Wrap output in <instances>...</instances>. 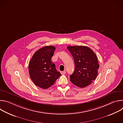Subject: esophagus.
<instances>
[{
  "label": "esophagus",
  "instance_id": "obj_1",
  "mask_svg": "<svg viewBox=\"0 0 123 123\" xmlns=\"http://www.w3.org/2000/svg\"><path fill=\"white\" fill-rule=\"evenodd\" d=\"M60 73H61V74H66V71H62V72H61Z\"/></svg>",
  "mask_w": 123,
  "mask_h": 123
}]
</instances>
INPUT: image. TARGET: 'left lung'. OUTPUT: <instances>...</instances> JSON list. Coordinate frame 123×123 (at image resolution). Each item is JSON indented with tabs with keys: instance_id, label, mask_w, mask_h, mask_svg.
<instances>
[{
	"instance_id": "obj_1",
	"label": "left lung",
	"mask_w": 123,
	"mask_h": 123,
	"mask_svg": "<svg viewBox=\"0 0 123 123\" xmlns=\"http://www.w3.org/2000/svg\"><path fill=\"white\" fill-rule=\"evenodd\" d=\"M67 48L75 63L74 71L70 76V81L81 88L89 86L97 76L99 65L96 55L86 46H68Z\"/></svg>"
}]
</instances>
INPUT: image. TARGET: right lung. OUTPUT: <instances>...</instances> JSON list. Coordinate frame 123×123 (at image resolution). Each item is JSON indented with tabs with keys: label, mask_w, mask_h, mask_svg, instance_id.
<instances>
[{
	"label": "right lung",
	"mask_w": 123,
	"mask_h": 123,
	"mask_svg": "<svg viewBox=\"0 0 123 123\" xmlns=\"http://www.w3.org/2000/svg\"><path fill=\"white\" fill-rule=\"evenodd\" d=\"M55 48L47 46L37 50L30 61L29 72L33 83L43 89L53 85L61 76L51 61Z\"/></svg>",
	"instance_id": "add662e5"
}]
</instances>
